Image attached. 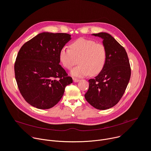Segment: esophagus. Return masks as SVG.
I'll return each mask as SVG.
<instances>
[{"instance_id": "esophagus-1", "label": "esophagus", "mask_w": 151, "mask_h": 151, "mask_svg": "<svg viewBox=\"0 0 151 151\" xmlns=\"http://www.w3.org/2000/svg\"><path fill=\"white\" fill-rule=\"evenodd\" d=\"M79 81V79H77V78H73V82H78Z\"/></svg>"}]
</instances>
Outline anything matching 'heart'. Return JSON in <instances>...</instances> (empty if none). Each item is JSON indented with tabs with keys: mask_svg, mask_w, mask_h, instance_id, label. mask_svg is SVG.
I'll use <instances>...</instances> for the list:
<instances>
[{
	"mask_svg": "<svg viewBox=\"0 0 151 151\" xmlns=\"http://www.w3.org/2000/svg\"><path fill=\"white\" fill-rule=\"evenodd\" d=\"M70 49L63 47L59 58L63 66L71 69L78 61L79 65L72 69L70 75L82 78L90 74L98 75L103 69L107 59V50L100 43L85 38H79L70 46Z\"/></svg>",
	"mask_w": 151,
	"mask_h": 151,
	"instance_id": "heart-1",
	"label": "heart"
}]
</instances>
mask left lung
I'll use <instances>...</instances> for the list:
<instances>
[{
    "label": "left lung",
    "instance_id": "left-lung-1",
    "mask_svg": "<svg viewBox=\"0 0 151 151\" xmlns=\"http://www.w3.org/2000/svg\"><path fill=\"white\" fill-rule=\"evenodd\" d=\"M103 39L107 50L103 69L94 79H90L85 98L99 110L108 109L116 105L122 97L131 76V68L125 50L110 34H92Z\"/></svg>",
    "mask_w": 151,
    "mask_h": 151
}]
</instances>
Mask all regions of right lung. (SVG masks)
I'll list each match as a JSON object with an SVG mask.
<instances>
[{"label":"right lung","instance_id":"1","mask_svg":"<svg viewBox=\"0 0 151 151\" xmlns=\"http://www.w3.org/2000/svg\"><path fill=\"white\" fill-rule=\"evenodd\" d=\"M70 39L69 34L42 32L19 50L14 65L15 79L20 93L31 106L51 108L73 82L59 64L60 51Z\"/></svg>","mask_w":151,"mask_h":151}]
</instances>
